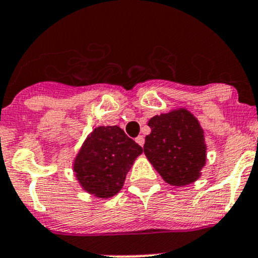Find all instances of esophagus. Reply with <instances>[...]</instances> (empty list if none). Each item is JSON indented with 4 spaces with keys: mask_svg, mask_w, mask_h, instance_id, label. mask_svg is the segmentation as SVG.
I'll return each instance as SVG.
<instances>
[{
    "mask_svg": "<svg viewBox=\"0 0 258 258\" xmlns=\"http://www.w3.org/2000/svg\"><path fill=\"white\" fill-rule=\"evenodd\" d=\"M136 142L142 147V146H144V144H145L144 136H137V137H136Z\"/></svg>",
    "mask_w": 258,
    "mask_h": 258,
    "instance_id": "1",
    "label": "esophagus"
}]
</instances>
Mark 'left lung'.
I'll list each match as a JSON object with an SVG mask.
<instances>
[{"label":"left lung","instance_id":"obj_1","mask_svg":"<svg viewBox=\"0 0 258 258\" xmlns=\"http://www.w3.org/2000/svg\"><path fill=\"white\" fill-rule=\"evenodd\" d=\"M148 126L144 152L165 182L186 186L197 181L207 150L199 119L186 108H177L153 116Z\"/></svg>","mask_w":258,"mask_h":258}]
</instances>
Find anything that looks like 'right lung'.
<instances>
[{"mask_svg": "<svg viewBox=\"0 0 258 258\" xmlns=\"http://www.w3.org/2000/svg\"><path fill=\"white\" fill-rule=\"evenodd\" d=\"M144 152L118 126H98L81 146L74 172L86 192L110 199L121 191L127 172Z\"/></svg>", "mask_w": 258, "mask_h": 258, "instance_id": "obj_1", "label": "right lung"}]
</instances>
